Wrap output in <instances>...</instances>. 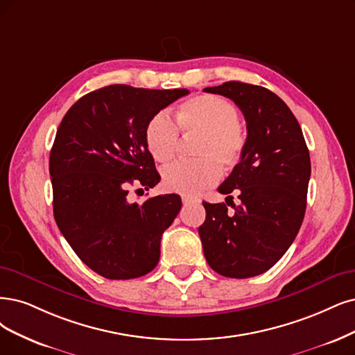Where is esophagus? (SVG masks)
I'll return each instance as SVG.
<instances>
[{
	"label": "esophagus",
	"mask_w": 355,
	"mask_h": 355,
	"mask_svg": "<svg viewBox=\"0 0 355 355\" xmlns=\"http://www.w3.org/2000/svg\"><path fill=\"white\" fill-rule=\"evenodd\" d=\"M181 200H182V203H184V205H190V203H200V199L194 198V196H182Z\"/></svg>",
	"instance_id": "esophagus-1"
}]
</instances>
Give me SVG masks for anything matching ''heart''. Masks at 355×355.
<instances>
[{"mask_svg":"<svg viewBox=\"0 0 355 355\" xmlns=\"http://www.w3.org/2000/svg\"><path fill=\"white\" fill-rule=\"evenodd\" d=\"M175 121L182 135L200 136V140L194 150L198 161H177L162 169V186L168 191L199 193L219 180V165L231 169L240 162L247 135L228 101L214 95L190 98L177 110ZM144 141L153 159L165 164L177 152L180 133L165 112H157L146 124Z\"/></svg>","mask_w":355,"mask_h":355,"instance_id":"b5f03b06","label":"heart"}]
</instances>
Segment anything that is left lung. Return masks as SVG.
<instances>
[{
    "instance_id": "1",
    "label": "left lung",
    "mask_w": 355,
    "mask_h": 355,
    "mask_svg": "<svg viewBox=\"0 0 355 355\" xmlns=\"http://www.w3.org/2000/svg\"><path fill=\"white\" fill-rule=\"evenodd\" d=\"M241 110L247 141L240 162L218 187L237 193L240 205L207 203L199 228L206 261L227 278H252L269 270L290 248L306 214L310 155L297 118L266 87L225 82L206 87Z\"/></svg>"
}]
</instances>
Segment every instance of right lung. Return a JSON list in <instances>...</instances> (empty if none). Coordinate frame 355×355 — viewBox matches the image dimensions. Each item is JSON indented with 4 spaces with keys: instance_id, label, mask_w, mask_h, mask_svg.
<instances>
[{
    "instance_id": "1",
    "label": "right lung",
    "mask_w": 355,
    "mask_h": 355,
    "mask_svg": "<svg viewBox=\"0 0 355 355\" xmlns=\"http://www.w3.org/2000/svg\"><path fill=\"white\" fill-rule=\"evenodd\" d=\"M189 94L105 86L78 99L57 130L49 155L54 218L78 259L103 278H139L159 261L180 196L130 203L128 186L149 190L159 182L144 130L155 114Z\"/></svg>"
}]
</instances>
